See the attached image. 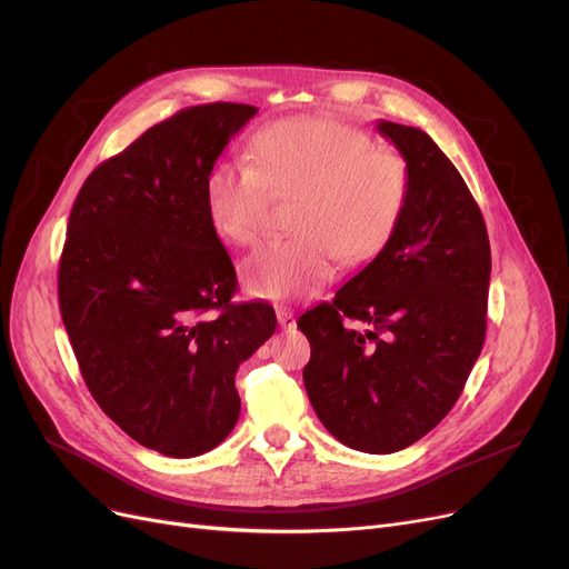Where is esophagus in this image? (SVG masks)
Listing matches in <instances>:
<instances>
[{"mask_svg": "<svg viewBox=\"0 0 569 569\" xmlns=\"http://www.w3.org/2000/svg\"><path fill=\"white\" fill-rule=\"evenodd\" d=\"M278 322H280L282 330H291V327H295V322H297L295 311H291V308H287V306H280L278 308Z\"/></svg>", "mask_w": 569, "mask_h": 569, "instance_id": "1", "label": "esophagus"}]
</instances>
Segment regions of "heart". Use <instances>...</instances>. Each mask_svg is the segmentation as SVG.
<instances>
[{
	"instance_id": "b5f03b06",
	"label": "heart",
	"mask_w": 569,
	"mask_h": 569,
	"mask_svg": "<svg viewBox=\"0 0 569 569\" xmlns=\"http://www.w3.org/2000/svg\"><path fill=\"white\" fill-rule=\"evenodd\" d=\"M251 159L220 161L206 178L209 218L230 242L261 237L272 194H301L291 218L299 237L258 247L242 266L253 297H313L332 278L335 253L347 266L368 263L401 226L408 163L363 130L325 118L282 120L258 137Z\"/></svg>"
}]
</instances>
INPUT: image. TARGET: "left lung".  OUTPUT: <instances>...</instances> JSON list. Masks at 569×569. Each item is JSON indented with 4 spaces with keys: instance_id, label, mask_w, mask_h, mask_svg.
Returning <instances> with one entry per match:
<instances>
[{
    "instance_id": "8db88e82",
    "label": "left lung",
    "mask_w": 569,
    "mask_h": 569,
    "mask_svg": "<svg viewBox=\"0 0 569 569\" xmlns=\"http://www.w3.org/2000/svg\"><path fill=\"white\" fill-rule=\"evenodd\" d=\"M377 130L408 163L401 226L297 325L311 343L303 385L327 432L356 451L393 453L449 416L468 382L487 335L491 247L475 197L432 137L389 120Z\"/></svg>"
}]
</instances>
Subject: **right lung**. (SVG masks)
Returning <instances> with one entry per match:
<instances>
[{"label":"right lung","instance_id":"right-lung-1","mask_svg":"<svg viewBox=\"0 0 569 569\" xmlns=\"http://www.w3.org/2000/svg\"><path fill=\"white\" fill-rule=\"evenodd\" d=\"M256 107L216 101L149 128L80 187L59 308L82 380L137 443L194 458L239 418L237 368L278 327L234 303L237 274L206 209V178Z\"/></svg>","mask_w":569,"mask_h":569}]
</instances>
